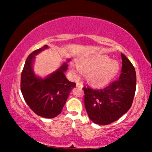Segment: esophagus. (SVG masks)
<instances>
[{
	"label": "esophagus",
	"instance_id": "esophagus-1",
	"mask_svg": "<svg viewBox=\"0 0 152 152\" xmlns=\"http://www.w3.org/2000/svg\"><path fill=\"white\" fill-rule=\"evenodd\" d=\"M76 86H77V87H78V88H82L83 87V85L81 82H77L76 83Z\"/></svg>",
	"mask_w": 152,
	"mask_h": 152
}]
</instances>
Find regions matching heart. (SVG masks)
<instances>
[{
    "label": "heart",
    "mask_w": 152,
    "mask_h": 152,
    "mask_svg": "<svg viewBox=\"0 0 152 152\" xmlns=\"http://www.w3.org/2000/svg\"><path fill=\"white\" fill-rule=\"evenodd\" d=\"M80 66L72 64V73L79 77L83 72H89L88 81L96 87L107 85L116 76L120 69V64L115 60H111L105 55H97L80 60Z\"/></svg>",
    "instance_id": "heart-1"
}]
</instances>
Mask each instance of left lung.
I'll list each match as a JSON object with an SVG mask.
<instances>
[{"instance_id":"left-lung-1","label":"left lung","mask_w":152,"mask_h":152,"mask_svg":"<svg viewBox=\"0 0 152 152\" xmlns=\"http://www.w3.org/2000/svg\"><path fill=\"white\" fill-rule=\"evenodd\" d=\"M121 57L119 80L100 90L84 87L85 108L95 124L107 125L116 121L132 105L136 88V70L125 55L121 54Z\"/></svg>"}]
</instances>
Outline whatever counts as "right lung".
<instances>
[{
  "instance_id": "1",
  "label": "right lung",
  "mask_w": 152,
  "mask_h": 152,
  "mask_svg": "<svg viewBox=\"0 0 152 152\" xmlns=\"http://www.w3.org/2000/svg\"><path fill=\"white\" fill-rule=\"evenodd\" d=\"M48 48L45 45L32 52L27 58L21 73L20 90L27 104L37 115L53 118L61 113L70 91L76 84L66 77L64 72L68 68L66 62L45 78L34 74L32 64L35 55Z\"/></svg>"
}]
</instances>
